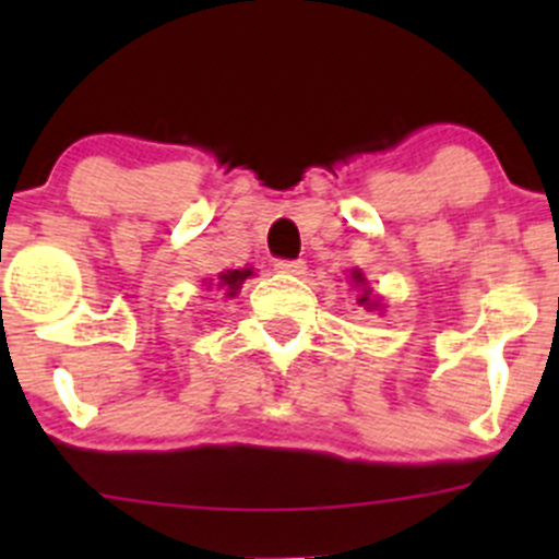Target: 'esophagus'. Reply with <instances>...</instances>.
<instances>
[{
  "label": "esophagus",
  "mask_w": 559,
  "mask_h": 559,
  "mask_svg": "<svg viewBox=\"0 0 559 559\" xmlns=\"http://www.w3.org/2000/svg\"><path fill=\"white\" fill-rule=\"evenodd\" d=\"M275 270L284 275H306L308 267L302 259H278V262H275Z\"/></svg>",
  "instance_id": "34e87169"
}]
</instances>
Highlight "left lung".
Returning a JSON list of instances; mask_svg holds the SVG:
<instances>
[{
	"instance_id": "1",
	"label": "left lung",
	"mask_w": 559,
	"mask_h": 559,
	"mask_svg": "<svg viewBox=\"0 0 559 559\" xmlns=\"http://www.w3.org/2000/svg\"><path fill=\"white\" fill-rule=\"evenodd\" d=\"M352 281H354V286H359L357 306H362L365 311H384V302H381V297H376L373 289H368V286H365L362 270H352Z\"/></svg>"
}]
</instances>
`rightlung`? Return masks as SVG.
Wrapping results in <instances>:
<instances>
[{
  "label": "right lung",
  "mask_w": 559,
  "mask_h": 559,
  "mask_svg": "<svg viewBox=\"0 0 559 559\" xmlns=\"http://www.w3.org/2000/svg\"><path fill=\"white\" fill-rule=\"evenodd\" d=\"M253 270L251 267H243V270H227V273H218L216 281H205L207 289L211 286H216V289H224V295L227 297H235L240 292V286H243L246 278H251Z\"/></svg>",
  "instance_id": "right-lung-1"
}]
</instances>
